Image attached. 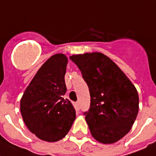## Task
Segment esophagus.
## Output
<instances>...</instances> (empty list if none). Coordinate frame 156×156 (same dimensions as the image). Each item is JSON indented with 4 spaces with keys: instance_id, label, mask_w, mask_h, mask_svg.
<instances>
[{
    "instance_id": "esophagus-1",
    "label": "esophagus",
    "mask_w": 156,
    "mask_h": 156,
    "mask_svg": "<svg viewBox=\"0 0 156 156\" xmlns=\"http://www.w3.org/2000/svg\"><path fill=\"white\" fill-rule=\"evenodd\" d=\"M74 108H76L77 111H79V104H78V102L74 103Z\"/></svg>"
}]
</instances>
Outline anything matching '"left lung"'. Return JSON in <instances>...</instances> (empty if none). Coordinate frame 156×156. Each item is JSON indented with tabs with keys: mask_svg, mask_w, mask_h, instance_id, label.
Here are the masks:
<instances>
[{
	"mask_svg": "<svg viewBox=\"0 0 156 156\" xmlns=\"http://www.w3.org/2000/svg\"><path fill=\"white\" fill-rule=\"evenodd\" d=\"M70 58L88 85L90 108L84 114L92 136L105 144L117 142L136 119V88L120 67L101 52L73 55Z\"/></svg>",
	"mask_w": 156,
	"mask_h": 156,
	"instance_id": "1",
	"label": "left lung"
}]
</instances>
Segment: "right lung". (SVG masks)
<instances>
[{"instance_id":"obj_1","label":"right lung","mask_w":156,"mask_h":156,"mask_svg":"<svg viewBox=\"0 0 156 156\" xmlns=\"http://www.w3.org/2000/svg\"><path fill=\"white\" fill-rule=\"evenodd\" d=\"M67 63L64 54L48 58L20 100V112L27 128L47 142H56L66 136L76 118L71 102L62 98L66 91L64 78Z\"/></svg>"}]
</instances>
